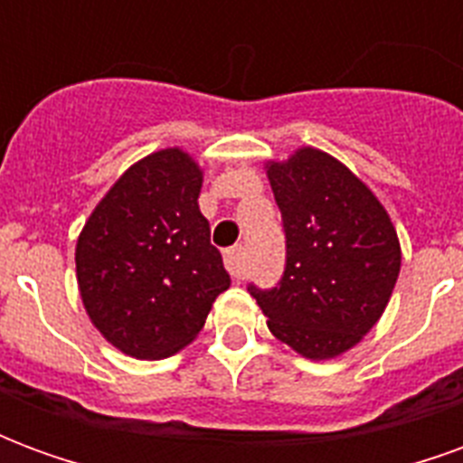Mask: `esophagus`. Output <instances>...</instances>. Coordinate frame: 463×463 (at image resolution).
<instances>
[{"label":"esophagus","instance_id":"esophagus-1","mask_svg":"<svg viewBox=\"0 0 463 463\" xmlns=\"http://www.w3.org/2000/svg\"><path fill=\"white\" fill-rule=\"evenodd\" d=\"M225 268L235 280H241L245 275V248L242 245H235L231 250H225Z\"/></svg>","mask_w":463,"mask_h":463}]
</instances>
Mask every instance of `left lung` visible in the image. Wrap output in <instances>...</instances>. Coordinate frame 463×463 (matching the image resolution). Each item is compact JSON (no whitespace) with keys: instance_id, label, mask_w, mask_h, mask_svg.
Wrapping results in <instances>:
<instances>
[{"instance_id":"obj_1","label":"left lung","mask_w":463,"mask_h":463,"mask_svg":"<svg viewBox=\"0 0 463 463\" xmlns=\"http://www.w3.org/2000/svg\"><path fill=\"white\" fill-rule=\"evenodd\" d=\"M285 232L275 288L248 292L278 340L310 359L354 347L387 307L397 282L399 241L364 183L315 148L268 168Z\"/></svg>"}]
</instances>
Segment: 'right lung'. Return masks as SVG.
<instances>
[{
  "label": "right lung",
  "mask_w": 463,
  "mask_h": 463,
  "mask_svg": "<svg viewBox=\"0 0 463 463\" xmlns=\"http://www.w3.org/2000/svg\"><path fill=\"white\" fill-rule=\"evenodd\" d=\"M201 171L188 153L158 151L123 173L76 242L89 317L136 359H161L203 330L231 288L198 208Z\"/></svg>",
  "instance_id": "right-lung-1"
}]
</instances>
